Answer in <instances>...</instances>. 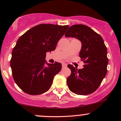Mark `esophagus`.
I'll return each instance as SVG.
<instances>
[{
  "label": "esophagus",
  "instance_id": "esophagus-1",
  "mask_svg": "<svg viewBox=\"0 0 121 121\" xmlns=\"http://www.w3.org/2000/svg\"><path fill=\"white\" fill-rule=\"evenodd\" d=\"M62 68L66 67V66H67V64H65V63H62Z\"/></svg>",
  "mask_w": 121,
  "mask_h": 121
}]
</instances>
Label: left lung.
<instances>
[{
    "label": "left lung",
    "mask_w": 121,
    "mask_h": 121,
    "mask_svg": "<svg viewBox=\"0 0 121 121\" xmlns=\"http://www.w3.org/2000/svg\"><path fill=\"white\" fill-rule=\"evenodd\" d=\"M65 36L75 37L81 41L79 56L85 64L81 69L68 65L71 70L66 80L69 90L78 95L92 93L98 88L107 73L108 59L103 39L91 28L83 24L72 26Z\"/></svg>",
    "instance_id": "left-lung-1"
}]
</instances>
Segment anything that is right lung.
I'll return each mask as SVG.
<instances>
[{"instance_id":"obj_1","label":"right lung","mask_w":121,"mask_h":121,"mask_svg":"<svg viewBox=\"0 0 121 121\" xmlns=\"http://www.w3.org/2000/svg\"><path fill=\"white\" fill-rule=\"evenodd\" d=\"M69 26L37 25L19 37L12 52L10 65L14 81L23 91L30 95L45 93L61 64L46 61V53L56 49Z\"/></svg>"}]
</instances>
